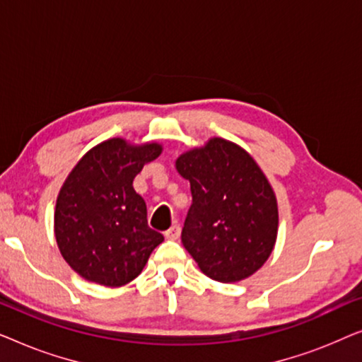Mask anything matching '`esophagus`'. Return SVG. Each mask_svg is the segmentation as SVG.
Listing matches in <instances>:
<instances>
[{"label":"esophagus","mask_w":362,"mask_h":362,"mask_svg":"<svg viewBox=\"0 0 362 362\" xmlns=\"http://www.w3.org/2000/svg\"><path fill=\"white\" fill-rule=\"evenodd\" d=\"M180 235H181V227L177 224L171 226L170 229L165 232V237H166V239H170V240H177V239H180Z\"/></svg>","instance_id":"obj_1"}]
</instances>
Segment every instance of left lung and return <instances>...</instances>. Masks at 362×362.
<instances>
[{"label":"left lung","mask_w":362,"mask_h":362,"mask_svg":"<svg viewBox=\"0 0 362 362\" xmlns=\"http://www.w3.org/2000/svg\"><path fill=\"white\" fill-rule=\"evenodd\" d=\"M176 170L189 181L192 196L181 240L202 274L232 284L259 270L274 250L279 209L249 153L212 138L177 158Z\"/></svg>","instance_id":"1"}]
</instances>
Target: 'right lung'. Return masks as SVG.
I'll use <instances>...</instances> for the list:
<instances>
[{
	"label": "right lung",
	"mask_w": 362,
	"mask_h": 362,
	"mask_svg": "<svg viewBox=\"0 0 362 362\" xmlns=\"http://www.w3.org/2000/svg\"><path fill=\"white\" fill-rule=\"evenodd\" d=\"M161 146H130L112 138L92 148L59 192L54 224L59 250L86 280L125 285L141 274L165 237L148 227L146 204L133 189L145 163Z\"/></svg>",
	"instance_id": "add662e5"
}]
</instances>
